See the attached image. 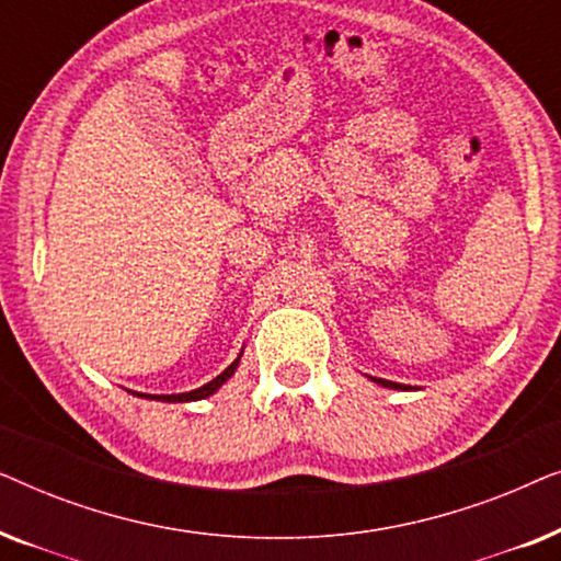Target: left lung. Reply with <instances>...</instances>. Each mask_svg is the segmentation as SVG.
<instances>
[{
  "label": "left lung",
  "instance_id": "left-lung-1",
  "mask_svg": "<svg viewBox=\"0 0 561 561\" xmlns=\"http://www.w3.org/2000/svg\"><path fill=\"white\" fill-rule=\"evenodd\" d=\"M373 382H378L382 388H393V390H409V386H401V382H393V380H382V378H370Z\"/></svg>",
  "mask_w": 561,
  "mask_h": 561
}]
</instances>
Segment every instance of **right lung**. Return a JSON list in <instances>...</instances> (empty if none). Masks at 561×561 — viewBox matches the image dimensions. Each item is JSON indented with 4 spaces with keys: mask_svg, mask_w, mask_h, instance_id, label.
I'll return each mask as SVG.
<instances>
[{
    "mask_svg": "<svg viewBox=\"0 0 561 561\" xmlns=\"http://www.w3.org/2000/svg\"><path fill=\"white\" fill-rule=\"evenodd\" d=\"M240 357H242V352H240V355H237L234 363L229 365L225 373H219L217 378L209 380V382H206V386H202V388H196V390H188V393H179V396H148V393H133V396L150 398V401H165V403H186V401H202V398H209V396L217 393V390H219L221 386H225V382H227L229 378H232L234 370H237V365H240Z\"/></svg>",
    "mask_w": 561,
    "mask_h": 561,
    "instance_id": "1",
    "label": "right lung"
}]
</instances>
